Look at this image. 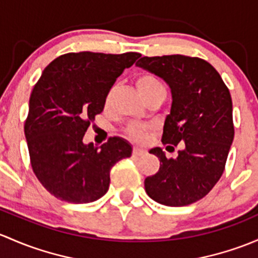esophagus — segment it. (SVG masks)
I'll return each mask as SVG.
<instances>
[{
  "label": "esophagus",
  "mask_w": 258,
  "mask_h": 258,
  "mask_svg": "<svg viewBox=\"0 0 258 258\" xmlns=\"http://www.w3.org/2000/svg\"><path fill=\"white\" fill-rule=\"evenodd\" d=\"M145 154H147V150L145 149H142V148H134V150H133V155L134 156H144Z\"/></svg>",
  "instance_id": "esophagus-1"
}]
</instances>
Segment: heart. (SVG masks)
<instances>
[{"instance_id": "obj_1", "label": "heart", "mask_w": 258, "mask_h": 258, "mask_svg": "<svg viewBox=\"0 0 258 258\" xmlns=\"http://www.w3.org/2000/svg\"><path fill=\"white\" fill-rule=\"evenodd\" d=\"M137 88L140 92V94L144 97V99L151 97V95L156 94V93L165 92V88H164V86L161 84V82L159 81L155 76H153V74H148V73L142 74V76L138 77ZM111 93H113V90H110V93L108 94L107 104H109L110 102ZM126 132H128V134L133 138V139L140 142V140L144 139L145 135H147L148 126L143 125V124H139V123H133L128 126Z\"/></svg>"}]
</instances>
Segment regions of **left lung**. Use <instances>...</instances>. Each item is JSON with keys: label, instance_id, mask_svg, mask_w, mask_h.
Here are the masks:
<instances>
[{"label": "left lung", "instance_id": "8db88e82", "mask_svg": "<svg viewBox=\"0 0 258 258\" xmlns=\"http://www.w3.org/2000/svg\"><path fill=\"white\" fill-rule=\"evenodd\" d=\"M135 66L163 78L171 89L163 144H185L176 159L166 158L160 148L149 151L160 168L145 179V191L163 205H190L208 195L225 170L235 135L230 92L219 72L201 58L143 57Z\"/></svg>", "mask_w": 258, "mask_h": 258}]
</instances>
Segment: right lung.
Listing matches in <instances>:
<instances>
[{
    "label": "right lung",
    "mask_w": 258,
    "mask_h": 258,
    "mask_svg": "<svg viewBox=\"0 0 258 258\" xmlns=\"http://www.w3.org/2000/svg\"><path fill=\"white\" fill-rule=\"evenodd\" d=\"M139 53L79 52L50 62L34 86L25 135L37 179L57 199L88 204L105 195L110 169L132 155V145L110 138L98 148L83 137L116 78Z\"/></svg>",
    "instance_id": "1"
}]
</instances>
